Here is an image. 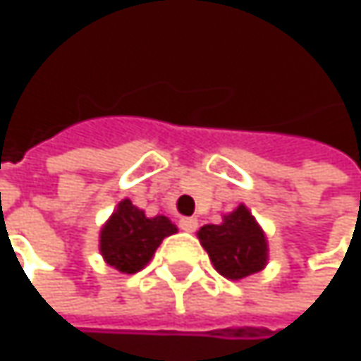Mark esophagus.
Returning a JSON list of instances; mask_svg holds the SVG:
<instances>
[{
	"mask_svg": "<svg viewBox=\"0 0 361 361\" xmlns=\"http://www.w3.org/2000/svg\"><path fill=\"white\" fill-rule=\"evenodd\" d=\"M180 229L183 231H187V233H193L195 229H197V221L195 219H180Z\"/></svg>",
	"mask_w": 361,
	"mask_h": 361,
	"instance_id": "34e87169",
	"label": "esophagus"
}]
</instances>
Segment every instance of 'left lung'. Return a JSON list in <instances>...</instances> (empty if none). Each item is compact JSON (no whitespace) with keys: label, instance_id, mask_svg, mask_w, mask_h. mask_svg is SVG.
<instances>
[{"label":"left lung","instance_id":"8db88e82","mask_svg":"<svg viewBox=\"0 0 361 361\" xmlns=\"http://www.w3.org/2000/svg\"><path fill=\"white\" fill-rule=\"evenodd\" d=\"M197 238L214 269L231 281L259 273L269 261L267 235L244 204L223 214L221 225L200 227Z\"/></svg>","mask_w":361,"mask_h":361}]
</instances>
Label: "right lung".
<instances>
[{"instance_id":"obj_1","label":"right lung","mask_w":361,"mask_h":361,"mask_svg":"<svg viewBox=\"0 0 361 361\" xmlns=\"http://www.w3.org/2000/svg\"><path fill=\"white\" fill-rule=\"evenodd\" d=\"M176 225L157 214L149 219L128 197L117 204L109 221L100 229L98 250L106 265L121 273L140 271L155 255L164 238L176 233Z\"/></svg>"}]
</instances>
